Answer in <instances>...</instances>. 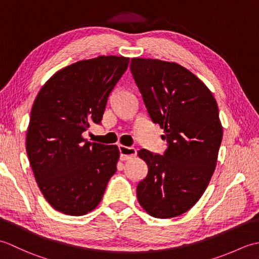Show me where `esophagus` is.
I'll return each mask as SVG.
<instances>
[{
    "mask_svg": "<svg viewBox=\"0 0 259 259\" xmlns=\"http://www.w3.org/2000/svg\"><path fill=\"white\" fill-rule=\"evenodd\" d=\"M119 151H120L121 160H129V159H131L137 155V150L134 147H125V146L120 145Z\"/></svg>",
    "mask_w": 259,
    "mask_h": 259,
    "instance_id": "34e87169",
    "label": "esophagus"
}]
</instances>
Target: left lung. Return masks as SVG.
<instances>
[{"label":"left lung","mask_w":259,"mask_h":259,"mask_svg":"<svg viewBox=\"0 0 259 259\" xmlns=\"http://www.w3.org/2000/svg\"><path fill=\"white\" fill-rule=\"evenodd\" d=\"M131 73L152 122L163 129V155L138 156L148 174L137 187L141 207L156 218L188 211L205 192L216 168L223 126L217 102L203 82L175 62L131 59Z\"/></svg>","instance_id":"obj_1"}]
</instances>
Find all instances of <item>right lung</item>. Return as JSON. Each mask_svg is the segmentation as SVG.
<instances>
[{
  "label": "right lung",
  "instance_id": "1",
  "mask_svg": "<svg viewBox=\"0 0 259 259\" xmlns=\"http://www.w3.org/2000/svg\"><path fill=\"white\" fill-rule=\"evenodd\" d=\"M129 58L98 57L69 65L42 87L31 110L26 153L38 188L58 211L82 216L101 201L119 149L82 134L100 123Z\"/></svg>",
  "mask_w": 259,
  "mask_h": 259
}]
</instances>
